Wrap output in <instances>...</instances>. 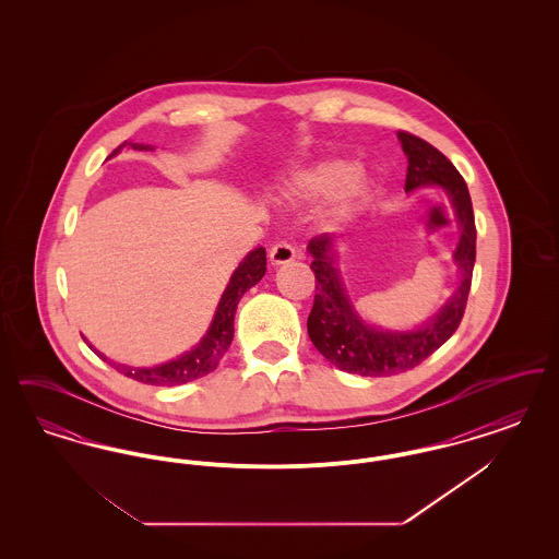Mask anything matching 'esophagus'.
<instances>
[{
  "mask_svg": "<svg viewBox=\"0 0 559 559\" xmlns=\"http://www.w3.org/2000/svg\"><path fill=\"white\" fill-rule=\"evenodd\" d=\"M295 258H297V251H295V247L289 245L287 240H281V242L272 245V249H270V264H272V266L289 264Z\"/></svg>",
  "mask_w": 559,
  "mask_h": 559,
  "instance_id": "esophagus-1",
  "label": "esophagus"
}]
</instances>
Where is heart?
Instances as JSON below:
<instances>
[{"label":"heart","instance_id":"1","mask_svg":"<svg viewBox=\"0 0 559 559\" xmlns=\"http://www.w3.org/2000/svg\"><path fill=\"white\" fill-rule=\"evenodd\" d=\"M354 165L344 159H324L293 171L287 192L295 199L312 201L337 192V210L346 212L360 197L362 187L354 180Z\"/></svg>","mask_w":559,"mask_h":559}]
</instances>
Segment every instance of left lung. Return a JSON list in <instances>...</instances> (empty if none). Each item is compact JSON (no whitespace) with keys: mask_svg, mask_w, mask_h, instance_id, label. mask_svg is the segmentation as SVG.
I'll list each match as a JSON object with an SVG mask.
<instances>
[{"mask_svg":"<svg viewBox=\"0 0 559 559\" xmlns=\"http://www.w3.org/2000/svg\"><path fill=\"white\" fill-rule=\"evenodd\" d=\"M399 140L408 160L406 192L438 187L451 201L461 235L452 260L461 270V283L438 314L421 326L411 331L379 329L356 312L347 295L333 247L335 237L320 235L310 240L308 253L312 255L310 267L317 276V295L308 317V335L331 365L362 377H390L408 371L451 337L463 319L476 262V222L465 180L451 160L426 140L408 132H399Z\"/></svg>","mask_w":559,"mask_h":559,"instance_id":"1","label":"left lung"}]
</instances>
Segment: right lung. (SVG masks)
Instances as JSON below:
<instances>
[{
  "label": "right lung",
  "instance_id": "1",
  "mask_svg": "<svg viewBox=\"0 0 559 559\" xmlns=\"http://www.w3.org/2000/svg\"><path fill=\"white\" fill-rule=\"evenodd\" d=\"M123 146H130L133 151H155V146H151V144L123 142L119 148L112 151L110 157H115ZM264 274H266V249L258 247V249L249 251L239 267L233 272L226 289L219 297V304L215 308L207 333L201 337V342L197 346L180 354L178 358L157 365V367H128V365H117L112 360H108V362L117 371L132 377L140 383H148V385H182L192 379H199V377H205L207 372L215 371L219 360L224 358V354L233 344L235 314H237L240 297L253 285H258ZM87 346L92 347L103 360H107V356L100 354L92 344H87Z\"/></svg>",
  "mask_w": 559,
  "mask_h": 559
}]
</instances>
